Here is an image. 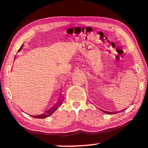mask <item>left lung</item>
<instances>
[{
	"mask_svg": "<svg viewBox=\"0 0 148 148\" xmlns=\"http://www.w3.org/2000/svg\"><path fill=\"white\" fill-rule=\"evenodd\" d=\"M102 111H103L104 113H107V114H110V115H111V114H115V113H119V112H120V111H117V112H108V111H103V110H102Z\"/></svg>",
	"mask_w": 148,
	"mask_h": 148,
	"instance_id": "left-lung-1",
	"label": "left lung"
}]
</instances>
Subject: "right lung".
<instances>
[{
    "label": "right lung",
    "mask_w": 148,
    "mask_h": 148,
    "mask_svg": "<svg viewBox=\"0 0 148 148\" xmlns=\"http://www.w3.org/2000/svg\"><path fill=\"white\" fill-rule=\"evenodd\" d=\"M23 46V45H22ZM22 46L20 47V48L19 50H18V52L20 51L22 48ZM61 104H62V100H59V101L57 102V103H56L55 105L52 106V108H50L49 110H48V111H46V113H43V114H41V115H35V116H32V117H35V118H39V119H44V118H46V117H49L50 115H52V113L55 112L56 110L58 108H59V106H60L61 105Z\"/></svg>",
    "instance_id": "right-lung-1"
}]
</instances>
